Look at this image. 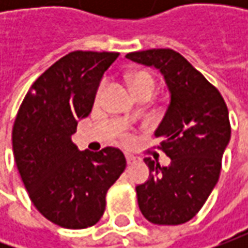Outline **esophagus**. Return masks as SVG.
Returning <instances> with one entry per match:
<instances>
[{
    "mask_svg": "<svg viewBox=\"0 0 248 248\" xmlns=\"http://www.w3.org/2000/svg\"><path fill=\"white\" fill-rule=\"evenodd\" d=\"M125 158H127V163H128V164H134V163L137 161V157H134V156H131V155H127Z\"/></svg>",
    "mask_w": 248,
    "mask_h": 248,
    "instance_id": "obj_1",
    "label": "esophagus"
}]
</instances>
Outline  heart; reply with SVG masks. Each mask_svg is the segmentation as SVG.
<instances>
[{"mask_svg":"<svg viewBox=\"0 0 248 248\" xmlns=\"http://www.w3.org/2000/svg\"><path fill=\"white\" fill-rule=\"evenodd\" d=\"M128 82L129 85H131V88L134 91V93H137L139 91L142 90H146V88H150V90H155V85H156V82H155V78L146 72H135V73H131L128 76ZM105 88V81L100 82L99 88H98V92H96V96L99 98L100 93H102V91ZM135 117V111L134 113H131L128 116L129 120H132Z\"/></svg>","mask_w":248,"mask_h":248,"instance_id":"1","label":"heart"}]
</instances>
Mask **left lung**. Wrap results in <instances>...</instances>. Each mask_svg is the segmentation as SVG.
Wrapping results in <instances>:
<instances>
[{
	"instance_id": "left-lung-1",
	"label": "left lung",
	"mask_w": 248,
	"mask_h": 248,
	"mask_svg": "<svg viewBox=\"0 0 248 248\" xmlns=\"http://www.w3.org/2000/svg\"><path fill=\"white\" fill-rule=\"evenodd\" d=\"M125 58L158 69L170 91V105L155 137L171 163L160 167L145 158L150 174L137 186L139 210L152 224H185L200 211L218 182L231 140L226 103L219 91L172 49L139 51Z\"/></svg>"
}]
</instances>
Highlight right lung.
Segmentation results:
<instances>
[{"mask_svg":"<svg viewBox=\"0 0 248 248\" xmlns=\"http://www.w3.org/2000/svg\"><path fill=\"white\" fill-rule=\"evenodd\" d=\"M117 58V52L67 53L34 81L15 120V161L30 200L66 229L99 221L106 193L127 166L120 149L81 152L72 140L78 120L92 110L103 73Z\"/></svg>","mask_w":248,"mask_h":248,"instance_id":"1","label":"right lung"}]
</instances>
